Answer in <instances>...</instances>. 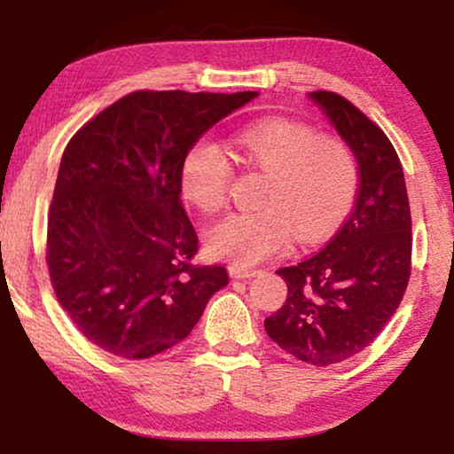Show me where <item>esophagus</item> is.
<instances>
[{
	"label": "esophagus",
	"instance_id": "obj_1",
	"mask_svg": "<svg viewBox=\"0 0 454 454\" xmlns=\"http://www.w3.org/2000/svg\"><path fill=\"white\" fill-rule=\"evenodd\" d=\"M229 275H231V278H252V277L260 275V270H256V269H241V266L231 264V266H229Z\"/></svg>",
	"mask_w": 454,
	"mask_h": 454
}]
</instances>
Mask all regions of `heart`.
<instances>
[{
	"mask_svg": "<svg viewBox=\"0 0 454 454\" xmlns=\"http://www.w3.org/2000/svg\"><path fill=\"white\" fill-rule=\"evenodd\" d=\"M247 165L269 173L262 210L238 213L207 231V250L235 266H252L285 252L295 233L301 241L325 238L349 213L357 167L343 142L318 136L306 123L264 120L235 134ZM233 169L215 142L196 140L182 160L179 182L204 213L225 208Z\"/></svg>",
	"mask_w": 454,
	"mask_h": 454,
	"instance_id": "1",
	"label": "heart"
}]
</instances>
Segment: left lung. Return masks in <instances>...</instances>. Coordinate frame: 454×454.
<instances>
[{
  "mask_svg": "<svg viewBox=\"0 0 454 454\" xmlns=\"http://www.w3.org/2000/svg\"><path fill=\"white\" fill-rule=\"evenodd\" d=\"M308 98L356 154L359 192L318 254L277 270L287 300L264 328L281 349L322 368L364 351L399 308L411 272V213L387 134L340 95L316 90Z\"/></svg>",
  "mask_w": 454,
  "mask_h": 454,
  "instance_id": "obj_1",
  "label": "left lung"
}]
</instances>
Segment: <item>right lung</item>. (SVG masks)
Instances as JSON below:
<instances>
[{"label": "right lung", "mask_w": 454, "mask_h": 454, "mask_svg": "<svg viewBox=\"0 0 454 454\" xmlns=\"http://www.w3.org/2000/svg\"><path fill=\"white\" fill-rule=\"evenodd\" d=\"M258 92L138 90L67 142L47 221L58 301L90 343L146 359L184 340L225 266H194L198 235L182 207V160Z\"/></svg>", "instance_id": "1"}]
</instances>
